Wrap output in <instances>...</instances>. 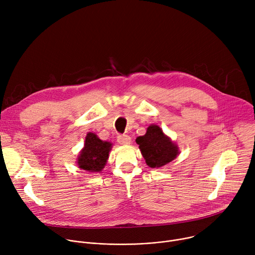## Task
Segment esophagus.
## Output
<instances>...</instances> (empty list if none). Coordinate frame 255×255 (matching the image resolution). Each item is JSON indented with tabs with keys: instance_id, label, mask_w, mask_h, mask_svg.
<instances>
[{
	"instance_id": "34e87169",
	"label": "esophagus",
	"mask_w": 255,
	"mask_h": 255,
	"mask_svg": "<svg viewBox=\"0 0 255 255\" xmlns=\"http://www.w3.org/2000/svg\"><path fill=\"white\" fill-rule=\"evenodd\" d=\"M117 141L119 144H122V145H128L130 144L131 142V137L128 136V135H119L117 137Z\"/></svg>"
}]
</instances>
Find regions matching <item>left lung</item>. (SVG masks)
<instances>
[{
	"label": "left lung",
	"mask_w": 255,
	"mask_h": 255,
	"mask_svg": "<svg viewBox=\"0 0 255 255\" xmlns=\"http://www.w3.org/2000/svg\"><path fill=\"white\" fill-rule=\"evenodd\" d=\"M136 143L149 167H161L178 155V147L158 125H150L146 133L136 138Z\"/></svg>",
	"instance_id": "obj_1"
}]
</instances>
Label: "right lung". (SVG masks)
<instances>
[{
    "mask_svg": "<svg viewBox=\"0 0 255 255\" xmlns=\"http://www.w3.org/2000/svg\"><path fill=\"white\" fill-rule=\"evenodd\" d=\"M112 145L111 142L103 141L95 133L89 132L78 158L79 167L90 172H100L106 165Z\"/></svg>",
    "mask_w": 255,
    "mask_h": 255,
    "instance_id": "obj_1",
    "label": "right lung"
}]
</instances>
